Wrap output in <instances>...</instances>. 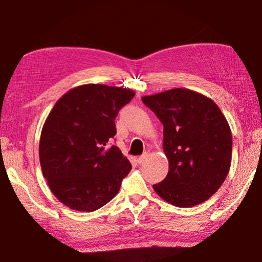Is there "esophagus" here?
I'll return each instance as SVG.
<instances>
[{
  "label": "esophagus",
  "mask_w": 262,
  "mask_h": 262,
  "mask_svg": "<svg viewBox=\"0 0 262 262\" xmlns=\"http://www.w3.org/2000/svg\"><path fill=\"white\" fill-rule=\"evenodd\" d=\"M145 158H147V155H142V156H140L139 158H137V163H139V164H142V163H143L144 161H145Z\"/></svg>",
  "instance_id": "1"
}]
</instances>
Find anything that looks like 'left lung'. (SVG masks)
Returning <instances> with one entry per match:
<instances>
[{"label":"left lung","instance_id":"obj_1","mask_svg":"<svg viewBox=\"0 0 262 262\" xmlns=\"http://www.w3.org/2000/svg\"><path fill=\"white\" fill-rule=\"evenodd\" d=\"M164 127L163 148L168 172L152 187L177 207L208 200L227 178L232 135L227 119L210 98L188 89H172L142 97Z\"/></svg>","mask_w":262,"mask_h":262}]
</instances>
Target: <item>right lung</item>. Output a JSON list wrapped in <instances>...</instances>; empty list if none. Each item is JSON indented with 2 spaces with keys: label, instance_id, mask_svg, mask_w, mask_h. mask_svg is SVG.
<instances>
[{
  "label": "right lung",
  "instance_id": "obj_1",
  "mask_svg": "<svg viewBox=\"0 0 262 262\" xmlns=\"http://www.w3.org/2000/svg\"><path fill=\"white\" fill-rule=\"evenodd\" d=\"M135 92L85 84L56 101L43 123L39 158L57 200L78 211H95L118 194L132 164L117 145L115 117Z\"/></svg>",
  "mask_w": 262,
  "mask_h": 262
}]
</instances>
